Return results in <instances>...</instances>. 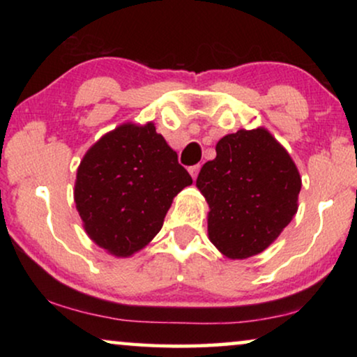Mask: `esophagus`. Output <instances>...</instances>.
Masks as SVG:
<instances>
[{"label": "esophagus", "mask_w": 357, "mask_h": 357, "mask_svg": "<svg viewBox=\"0 0 357 357\" xmlns=\"http://www.w3.org/2000/svg\"><path fill=\"white\" fill-rule=\"evenodd\" d=\"M199 169H202V167H199V164H198V165H192V167L188 169V172H190V175H192L193 178H197V177H198Z\"/></svg>", "instance_id": "obj_1"}]
</instances>
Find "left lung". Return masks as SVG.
Instances as JSON below:
<instances>
[{"label":"left lung","instance_id":"1","mask_svg":"<svg viewBox=\"0 0 357 357\" xmlns=\"http://www.w3.org/2000/svg\"><path fill=\"white\" fill-rule=\"evenodd\" d=\"M208 237L231 260L266 250L297 213L301 174L266 128L238 130L218 141L216 158L199 170Z\"/></svg>","mask_w":357,"mask_h":357}]
</instances>
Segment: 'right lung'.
<instances>
[{
  "instance_id": "right-lung-1",
  "label": "right lung",
  "mask_w": 357,
  "mask_h": 357,
  "mask_svg": "<svg viewBox=\"0 0 357 357\" xmlns=\"http://www.w3.org/2000/svg\"><path fill=\"white\" fill-rule=\"evenodd\" d=\"M192 182L153 121H128L84 154L76 172L75 203L91 241L126 258L153 241L174 198Z\"/></svg>"
}]
</instances>
